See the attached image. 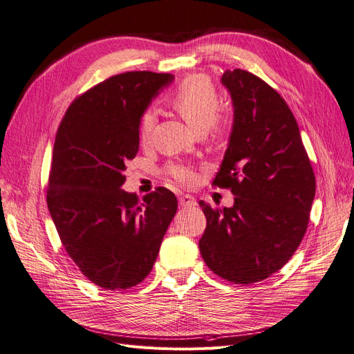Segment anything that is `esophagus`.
I'll use <instances>...</instances> for the list:
<instances>
[{
	"label": "esophagus",
	"mask_w": 354,
	"mask_h": 354,
	"mask_svg": "<svg viewBox=\"0 0 354 354\" xmlns=\"http://www.w3.org/2000/svg\"><path fill=\"white\" fill-rule=\"evenodd\" d=\"M178 203H180V207L190 208V207L196 205V199L194 196H190V195H181L178 198Z\"/></svg>",
	"instance_id": "obj_1"
}]
</instances>
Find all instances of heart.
Masks as SVG:
<instances>
[{"instance_id": "1", "label": "heart", "mask_w": 354, "mask_h": 354, "mask_svg": "<svg viewBox=\"0 0 354 354\" xmlns=\"http://www.w3.org/2000/svg\"><path fill=\"white\" fill-rule=\"evenodd\" d=\"M169 104L196 134H203L214 124L218 112V94L212 82L203 75H194L181 82L169 99ZM155 113L146 111L140 120V140L149 142L155 127ZM169 174L189 183L194 180V171L186 165H171Z\"/></svg>"}]
</instances>
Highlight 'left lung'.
I'll return each mask as SVG.
<instances>
[{
	"instance_id": "obj_1",
	"label": "left lung",
	"mask_w": 354,
	"mask_h": 354,
	"mask_svg": "<svg viewBox=\"0 0 354 354\" xmlns=\"http://www.w3.org/2000/svg\"><path fill=\"white\" fill-rule=\"evenodd\" d=\"M233 124L214 185L230 187V208L199 202L207 229L203 261L220 277L248 285L264 281L297 251L316 194L312 164L295 118L279 93L255 75L226 71Z\"/></svg>"
}]
</instances>
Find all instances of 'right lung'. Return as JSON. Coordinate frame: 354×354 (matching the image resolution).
Instances as JSON below:
<instances>
[{
	"instance_id": "right-lung-1",
	"label": "right lung",
	"mask_w": 354,
	"mask_h": 354,
	"mask_svg": "<svg viewBox=\"0 0 354 354\" xmlns=\"http://www.w3.org/2000/svg\"><path fill=\"white\" fill-rule=\"evenodd\" d=\"M173 81L174 75L147 71L115 75L69 106L56 134L48 211L73 263L109 291L151 273L177 212V198L165 187L143 199L122 190L142 115Z\"/></svg>"
}]
</instances>
